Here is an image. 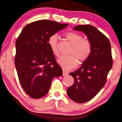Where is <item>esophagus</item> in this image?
<instances>
[{
	"instance_id": "34e87169",
	"label": "esophagus",
	"mask_w": 122,
	"mask_h": 122,
	"mask_svg": "<svg viewBox=\"0 0 122 122\" xmlns=\"http://www.w3.org/2000/svg\"><path fill=\"white\" fill-rule=\"evenodd\" d=\"M68 75V74L66 72L64 71H63V76H66Z\"/></svg>"
}]
</instances>
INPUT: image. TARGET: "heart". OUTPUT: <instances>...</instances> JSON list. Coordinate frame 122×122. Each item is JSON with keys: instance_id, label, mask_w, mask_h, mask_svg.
<instances>
[{"instance_id": "heart-1", "label": "heart", "mask_w": 122, "mask_h": 122, "mask_svg": "<svg viewBox=\"0 0 122 122\" xmlns=\"http://www.w3.org/2000/svg\"><path fill=\"white\" fill-rule=\"evenodd\" d=\"M64 36L72 46L71 54L75 56L80 61H83L87 59L92 51V45L89 41L83 39L81 35L74 32L65 33ZM58 39V35L54 34L49 37L48 41L51 50L56 56L59 55L57 49ZM74 56L73 55L61 56L58 59L57 62L64 70H71L75 67L77 64V61Z\"/></svg>"}]
</instances>
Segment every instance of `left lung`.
Listing matches in <instances>:
<instances>
[{
	"instance_id": "left-lung-1",
	"label": "left lung",
	"mask_w": 122,
	"mask_h": 122,
	"mask_svg": "<svg viewBox=\"0 0 122 122\" xmlns=\"http://www.w3.org/2000/svg\"><path fill=\"white\" fill-rule=\"evenodd\" d=\"M74 30L85 33L92 45L89 57L79 69L70 73L74 83L67 89L72 100L83 103L93 99L105 85L113 64L111 46L107 37L93 25H79Z\"/></svg>"
}]
</instances>
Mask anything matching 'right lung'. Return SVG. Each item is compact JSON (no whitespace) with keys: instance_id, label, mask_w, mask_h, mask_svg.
<instances>
[{"instance_id":"1","label":"right lung","mask_w":122,"mask_h":122,"mask_svg":"<svg viewBox=\"0 0 122 122\" xmlns=\"http://www.w3.org/2000/svg\"><path fill=\"white\" fill-rule=\"evenodd\" d=\"M67 25L53 20H37L26 25L17 39L16 69L20 85L31 98L44 97L53 78L63 75L48 41Z\"/></svg>"}]
</instances>
